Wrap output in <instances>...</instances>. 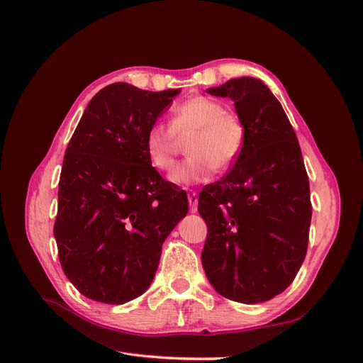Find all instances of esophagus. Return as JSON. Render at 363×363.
<instances>
[{
  "label": "esophagus",
  "mask_w": 363,
  "mask_h": 363,
  "mask_svg": "<svg viewBox=\"0 0 363 363\" xmlns=\"http://www.w3.org/2000/svg\"><path fill=\"white\" fill-rule=\"evenodd\" d=\"M188 200H189V206H191V212H196V208H199V194H196L195 191H189Z\"/></svg>",
  "instance_id": "esophagus-1"
}]
</instances>
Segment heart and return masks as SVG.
<instances>
[{
	"instance_id": "obj_1",
	"label": "heart",
	"mask_w": 363,
	"mask_h": 363,
	"mask_svg": "<svg viewBox=\"0 0 363 363\" xmlns=\"http://www.w3.org/2000/svg\"><path fill=\"white\" fill-rule=\"evenodd\" d=\"M189 136L186 157L172 168L169 179L183 186L211 180L216 169H228L245 147L244 121L211 96L194 95L172 111L169 125L156 123L145 133L144 145L152 167L167 171L172 167L182 140Z\"/></svg>"
}]
</instances>
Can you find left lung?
Returning a JSON list of instances; mask_svg holds the SVG:
<instances>
[{"instance_id": "left-lung-1", "label": "left lung", "mask_w": 363, "mask_h": 363, "mask_svg": "<svg viewBox=\"0 0 363 363\" xmlns=\"http://www.w3.org/2000/svg\"><path fill=\"white\" fill-rule=\"evenodd\" d=\"M206 92L232 98L247 139L233 168L200 194L203 268L225 298L268 301L294 281L309 244L312 203L300 144L260 80L240 77Z\"/></svg>"}]
</instances>
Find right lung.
Wrapping results in <instances>:
<instances>
[{
    "label": "right lung",
    "mask_w": 363,
    "mask_h": 363,
    "mask_svg": "<svg viewBox=\"0 0 363 363\" xmlns=\"http://www.w3.org/2000/svg\"><path fill=\"white\" fill-rule=\"evenodd\" d=\"M179 92L108 84L67 147L54 238L65 276L87 298L124 304L144 294L164 239L189 211L188 195L162 179L144 145Z\"/></svg>",
    "instance_id": "1"
}]
</instances>
